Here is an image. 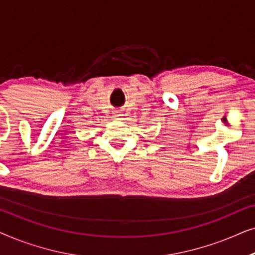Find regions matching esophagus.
<instances>
[{
	"label": "esophagus",
	"mask_w": 255,
	"mask_h": 255,
	"mask_svg": "<svg viewBox=\"0 0 255 255\" xmlns=\"http://www.w3.org/2000/svg\"><path fill=\"white\" fill-rule=\"evenodd\" d=\"M122 116H123V115H122L121 113H115L114 114V118L115 120H117V121H120V120H122Z\"/></svg>",
	"instance_id": "obj_1"
}]
</instances>
